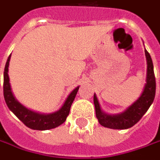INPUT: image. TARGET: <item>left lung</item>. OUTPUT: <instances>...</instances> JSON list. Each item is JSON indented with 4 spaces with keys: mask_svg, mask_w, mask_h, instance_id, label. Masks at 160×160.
<instances>
[{
    "mask_svg": "<svg viewBox=\"0 0 160 160\" xmlns=\"http://www.w3.org/2000/svg\"><path fill=\"white\" fill-rule=\"evenodd\" d=\"M147 59V78L141 96L124 112L118 115H108L100 108L96 94L94 95V104L96 115L101 126L112 129H127L133 127L141 119L145 113L153 103L156 94V78L154 67L150 54L145 50Z\"/></svg>",
    "mask_w": 160,
    "mask_h": 160,
    "instance_id": "left-lung-1",
    "label": "left lung"
}]
</instances>
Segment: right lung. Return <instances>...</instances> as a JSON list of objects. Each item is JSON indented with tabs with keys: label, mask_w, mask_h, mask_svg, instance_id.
<instances>
[{
	"label": "right lung",
	"mask_w": 160,
	"mask_h": 160,
	"mask_svg": "<svg viewBox=\"0 0 160 160\" xmlns=\"http://www.w3.org/2000/svg\"><path fill=\"white\" fill-rule=\"evenodd\" d=\"M10 59H11V55H9L7 59L4 73H3V96L9 109L26 127L34 130H48L62 125L66 120L67 116L69 115L72 103L74 102V97L77 94L79 86L74 88L71 92V94L67 97L65 102L63 103L62 108L58 111H55L54 113H51V114H40L32 111L23 107L21 103H19L12 94L9 75H8V71H9L8 67H9Z\"/></svg>",
	"instance_id": "obj_1"
}]
</instances>
